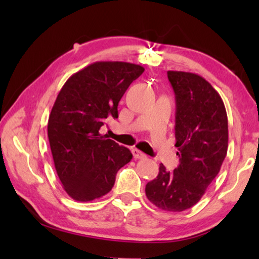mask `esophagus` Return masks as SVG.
<instances>
[{
	"instance_id": "34e87169",
	"label": "esophagus",
	"mask_w": 259,
	"mask_h": 259,
	"mask_svg": "<svg viewBox=\"0 0 259 259\" xmlns=\"http://www.w3.org/2000/svg\"><path fill=\"white\" fill-rule=\"evenodd\" d=\"M133 154L135 159H145L146 155L143 152H140L137 148H133Z\"/></svg>"
}]
</instances>
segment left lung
Listing matches in <instances>:
<instances>
[{
	"mask_svg": "<svg viewBox=\"0 0 259 259\" xmlns=\"http://www.w3.org/2000/svg\"><path fill=\"white\" fill-rule=\"evenodd\" d=\"M168 78L176 99L179 165L166 171L161 163L145 193L155 207L179 212L198 203L218 175L229 146V124L223 99L202 76L168 71Z\"/></svg>",
	"mask_w": 259,
	"mask_h": 259,
	"instance_id": "left-lung-1",
	"label": "left lung"
}]
</instances>
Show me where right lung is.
I'll return each instance as SVG.
<instances>
[{"mask_svg":"<svg viewBox=\"0 0 259 259\" xmlns=\"http://www.w3.org/2000/svg\"><path fill=\"white\" fill-rule=\"evenodd\" d=\"M144 67L124 61H97L68 78L48 121V137L64 190L81 202L112 190L116 172L133 159L126 147L99 134L107 117L117 119L122 96Z\"/></svg>","mask_w":259,"mask_h":259,"instance_id":"1","label":"right lung"}]
</instances>
